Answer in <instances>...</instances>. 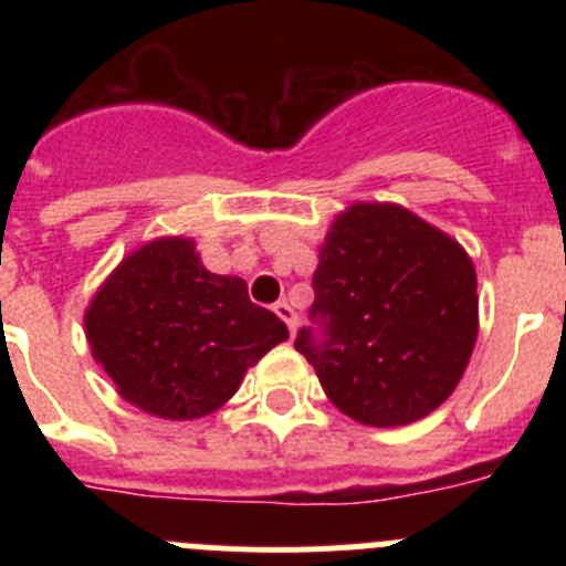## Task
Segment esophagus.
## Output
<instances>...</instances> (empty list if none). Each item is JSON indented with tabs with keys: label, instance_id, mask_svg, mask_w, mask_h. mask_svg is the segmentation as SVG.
I'll return each mask as SVG.
<instances>
[{
	"label": "esophagus",
	"instance_id": "34e87169",
	"mask_svg": "<svg viewBox=\"0 0 566 566\" xmlns=\"http://www.w3.org/2000/svg\"><path fill=\"white\" fill-rule=\"evenodd\" d=\"M274 314H277L280 319H283V323H286L289 326V332H297V314H294V308L289 306L286 300H277V303H274Z\"/></svg>",
	"mask_w": 566,
	"mask_h": 566
}]
</instances>
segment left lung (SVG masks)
Instances as JSON below:
<instances>
[{
  "label": "left lung",
  "mask_w": 566,
  "mask_h": 566,
  "mask_svg": "<svg viewBox=\"0 0 566 566\" xmlns=\"http://www.w3.org/2000/svg\"><path fill=\"white\" fill-rule=\"evenodd\" d=\"M312 286L294 348L345 417L397 428L451 397L479 328L476 272L457 240L394 203H354Z\"/></svg>",
  "instance_id": "1"
}]
</instances>
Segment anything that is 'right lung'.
Segmentation results:
<instances>
[{"mask_svg":"<svg viewBox=\"0 0 566 566\" xmlns=\"http://www.w3.org/2000/svg\"><path fill=\"white\" fill-rule=\"evenodd\" d=\"M93 357L127 402L161 419L221 408L286 323L249 300L247 280L212 274L187 238L153 240L109 274L84 314Z\"/></svg>","mask_w":566,"mask_h":566,"instance_id":"add662e5","label":"right lung"}]
</instances>
